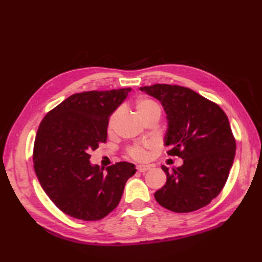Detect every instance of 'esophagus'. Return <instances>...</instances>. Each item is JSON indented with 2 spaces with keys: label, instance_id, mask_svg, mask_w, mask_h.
<instances>
[{
  "label": "esophagus",
  "instance_id": "obj_1",
  "mask_svg": "<svg viewBox=\"0 0 262 262\" xmlns=\"http://www.w3.org/2000/svg\"><path fill=\"white\" fill-rule=\"evenodd\" d=\"M149 169H151V166H149V165H145V164L137 165V170L140 171V172H146V171L149 170Z\"/></svg>",
  "mask_w": 262,
  "mask_h": 262
}]
</instances>
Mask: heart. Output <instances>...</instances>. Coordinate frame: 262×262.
Returning <instances> with one entry per match:
<instances>
[{
	"instance_id": "1",
	"label": "heart",
	"mask_w": 262,
	"mask_h": 262,
	"mask_svg": "<svg viewBox=\"0 0 262 262\" xmlns=\"http://www.w3.org/2000/svg\"><path fill=\"white\" fill-rule=\"evenodd\" d=\"M135 109L138 117L144 121L145 119L149 118V117H160L161 113H162V107L161 104L155 101L154 99L151 98H140L135 103ZM120 114L119 110H116L115 113L110 116V118L108 120L107 124V129L109 133L114 130L116 121L118 119V116ZM149 146V144H144V145H137L132 146L129 149H128V154L130 155L133 159L136 160H143L146 158V147Z\"/></svg>"
}]
</instances>
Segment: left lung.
<instances>
[{
    "label": "left lung",
    "instance_id": "1",
    "mask_svg": "<svg viewBox=\"0 0 262 262\" xmlns=\"http://www.w3.org/2000/svg\"><path fill=\"white\" fill-rule=\"evenodd\" d=\"M140 90L162 104L168 122L164 145L183 161L172 171L162 165L166 182L155 199L176 213L205 207L222 191L234 161L229 118L220 105L188 88L154 84Z\"/></svg>",
    "mask_w": 262,
    "mask_h": 262
}]
</instances>
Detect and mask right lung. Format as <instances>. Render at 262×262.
Returning <instances> with one entry per match:
<instances>
[{
  "label": "right lung",
  "instance_id": "1",
  "mask_svg": "<svg viewBox=\"0 0 262 262\" xmlns=\"http://www.w3.org/2000/svg\"><path fill=\"white\" fill-rule=\"evenodd\" d=\"M132 89L89 91L69 97L39 125L33 168L43 191L71 217L98 221L118 206L135 165L119 162L107 169L90 162V152L107 141L109 117Z\"/></svg>",
  "mask_w": 262,
  "mask_h": 262
}]
</instances>
